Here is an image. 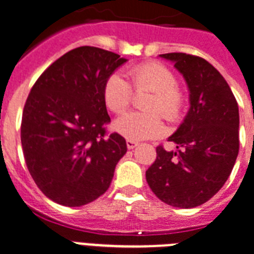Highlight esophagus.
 Segmentation results:
<instances>
[{
  "label": "esophagus",
  "instance_id": "esophagus-1",
  "mask_svg": "<svg viewBox=\"0 0 254 254\" xmlns=\"http://www.w3.org/2000/svg\"><path fill=\"white\" fill-rule=\"evenodd\" d=\"M127 146L129 150H133L135 146H138V142H135V141H131V140H127Z\"/></svg>",
  "mask_w": 254,
  "mask_h": 254
}]
</instances>
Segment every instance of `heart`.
<instances>
[{
	"instance_id": "b5f03b06",
	"label": "heart",
	"mask_w": 254,
	"mask_h": 254,
	"mask_svg": "<svg viewBox=\"0 0 254 254\" xmlns=\"http://www.w3.org/2000/svg\"><path fill=\"white\" fill-rule=\"evenodd\" d=\"M133 86L137 92L150 90L153 97L146 104V110L153 113L130 112L114 121L117 133L131 141L149 140L162 133L160 113L168 121L179 119L183 110V94L179 92L176 75L166 66L157 63H148L131 67L129 70ZM134 93L129 81L120 73L108 77L104 86L106 106L114 113H124L131 105Z\"/></svg>"
}]
</instances>
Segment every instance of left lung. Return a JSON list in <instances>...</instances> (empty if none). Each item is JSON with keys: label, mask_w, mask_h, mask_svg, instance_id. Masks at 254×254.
<instances>
[{"label": "left lung", "mask_w": 254, "mask_h": 254, "mask_svg": "<svg viewBox=\"0 0 254 254\" xmlns=\"http://www.w3.org/2000/svg\"><path fill=\"white\" fill-rule=\"evenodd\" d=\"M174 64L189 90V110L169 137L177 150L157 148L146 170L153 193L176 208H194L217 193L239 154V105L225 78L201 57L160 54Z\"/></svg>", "instance_id": "obj_1"}]
</instances>
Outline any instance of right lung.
<instances>
[{"mask_svg": "<svg viewBox=\"0 0 254 254\" xmlns=\"http://www.w3.org/2000/svg\"><path fill=\"white\" fill-rule=\"evenodd\" d=\"M127 60L109 50L81 46L54 61L33 85L21 124L29 173L57 204L81 206L104 194L127 153L110 121L104 86Z\"/></svg>", "mask_w": 254, "mask_h": 254, "instance_id": "1", "label": "right lung"}]
</instances>
